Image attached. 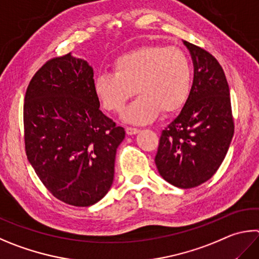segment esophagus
<instances>
[{
    "label": "esophagus",
    "instance_id": "1",
    "mask_svg": "<svg viewBox=\"0 0 259 259\" xmlns=\"http://www.w3.org/2000/svg\"><path fill=\"white\" fill-rule=\"evenodd\" d=\"M125 131H126V134H128V135L133 136V135H137L140 130L137 129V128H133V126H126Z\"/></svg>",
    "mask_w": 259,
    "mask_h": 259
}]
</instances>
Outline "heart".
<instances>
[{
	"instance_id": "b5f03b06",
	"label": "heart",
	"mask_w": 259,
	"mask_h": 259,
	"mask_svg": "<svg viewBox=\"0 0 259 259\" xmlns=\"http://www.w3.org/2000/svg\"><path fill=\"white\" fill-rule=\"evenodd\" d=\"M191 80V64L185 52L173 46L148 45L119 56L113 73L100 74L94 91L102 106L113 113H121L137 92L140 96L125 110L123 119L145 124L161 111L180 110L190 95Z\"/></svg>"
}]
</instances>
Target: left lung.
Here are the masks:
<instances>
[{"mask_svg":"<svg viewBox=\"0 0 259 259\" xmlns=\"http://www.w3.org/2000/svg\"><path fill=\"white\" fill-rule=\"evenodd\" d=\"M194 62L190 95L162 131L155 156L164 180L182 189L201 185L222 164L234 133L230 89L222 67L207 51L183 40Z\"/></svg>","mask_w":259,"mask_h":259,"instance_id":"left-lung-1","label":"left lung"}]
</instances>
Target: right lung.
<instances>
[{
	"instance_id": "1",
	"label": "right lung",
	"mask_w": 259,
	"mask_h": 259,
	"mask_svg": "<svg viewBox=\"0 0 259 259\" xmlns=\"http://www.w3.org/2000/svg\"><path fill=\"white\" fill-rule=\"evenodd\" d=\"M94 70L69 53L49 60L28 84L23 104L27 158L52 195L87 207L113 183L125 131L100 110Z\"/></svg>"
}]
</instances>
